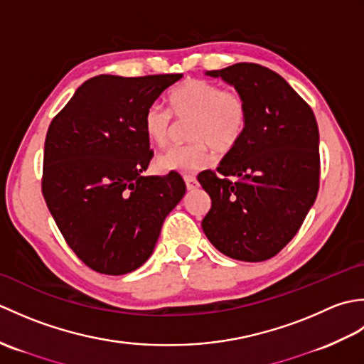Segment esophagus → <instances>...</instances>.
<instances>
[{"label":"esophagus","mask_w":364,"mask_h":364,"mask_svg":"<svg viewBox=\"0 0 364 364\" xmlns=\"http://www.w3.org/2000/svg\"><path fill=\"white\" fill-rule=\"evenodd\" d=\"M184 183H186L188 191H194V189H197V186H198L197 178H196L194 175H184Z\"/></svg>","instance_id":"obj_1"}]
</instances>
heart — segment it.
Returning <instances> with one entry per match:
<instances>
[{"instance_id":"heart-1","label":"heart","mask_w":364,"mask_h":364,"mask_svg":"<svg viewBox=\"0 0 364 364\" xmlns=\"http://www.w3.org/2000/svg\"><path fill=\"white\" fill-rule=\"evenodd\" d=\"M176 122H189L184 146H172L159 154L156 166L162 172H197L220 154L235 150L245 133L249 109L236 90H223L206 80H186L168 94V109L153 103L144 114V131L156 146L168 144Z\"/></svg>"}]
</instances>
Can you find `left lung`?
Instances as JSON below:
<instances>
[{"label":"left lung","instance_id":"1","mask_svg":"<svg viewBox=\"0 0 364 364\" xmlns=\"http://www.w3.org/2000/svg\"><path fill=\"white\" fill-rule=\"evenodd\" d=\"M206 75L235 86L249 122L218 172L197 176L211 197L202 228L227 257L266 261L296 236L318 197V123L305 100L267 67L239 63Z\"/></svg>","mask_w":364,"mask_h":364}]
</instances>
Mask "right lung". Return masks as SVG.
Returning <instances> with one entry per match:
<instances>
[{
  "instance_id": "add662e5",
  "label": "right lung",
  "mask_w": 364,
  "mask_h": 364,
  "mask_svg": "<svg viewBox=\"0 0 364 364\" xmlns=\"http://www.w3.org/2000/svg\"><path fill=\"white\" fill-rule=\"evenodd\" d=\"M181 76H95L50 123L42 194L68 247L95 272L141 267L186 192L176 172L142 175L153 158L144 114Z\"/></svg>"
}]
</instances>
